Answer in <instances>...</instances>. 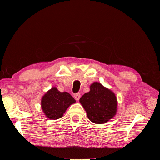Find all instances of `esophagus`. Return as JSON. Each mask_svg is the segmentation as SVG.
Instances as JSON below:
<instances>
[{
	"instance_id": "esophagus-1",
	"label": "esophagus",
	"mask_w": 160,
	"mask_h": 160,
	"mask_svg": "<svg viewBox=\"0 0 160 160\" xmlns=\"http://www.w3.org/2000/svg\"><path fill=\"white\" fill-rule=\"evenodd\" d=\"M80 97H81V95H80V93H75V94L74 95V98H75V99L77 100V101H78V100L80 99Z\"/></svg>"
}]
</instances>
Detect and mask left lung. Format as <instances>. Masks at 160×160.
I'll use <instances>...</instances> for the list:
<instances>
[{
  "label": "left lung",
  "mask_w": 160,
  "mask_h": 160,
  "mask_svg": "<svg viewBox=\"0 0 160 160\" xmlns=\"http://www.w3.org/2000/svg\"><path fill=\"white\" fill-rule=\"evenodd\" d=\"M80 103L92 122L105 123L112 118L117 111L115 94L98 82L90 86V91L80 98Z\"/></svg>",
  "instance_id": "left-lung-1"
}]
</instances>
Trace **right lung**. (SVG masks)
Listing matches in <instances>:
<instances>
[{
	"label": "right lung",
	"mask_w": 160,
	"mask_h": 160,
	"mask_svg": "<svg viewBox=\"0 0 160 160\" xmlns=\"http://www.w3.org/2000/svg\"><path fill=\"white\" fill-rule=\"evenodd\" d=\"M75 102V99L69 93L53 88L42 97L41 108L48 118L57 119L62 117L69 106Z\"/></svg>",
	"instance_id": "right-lung-1"
}]
</instances>
